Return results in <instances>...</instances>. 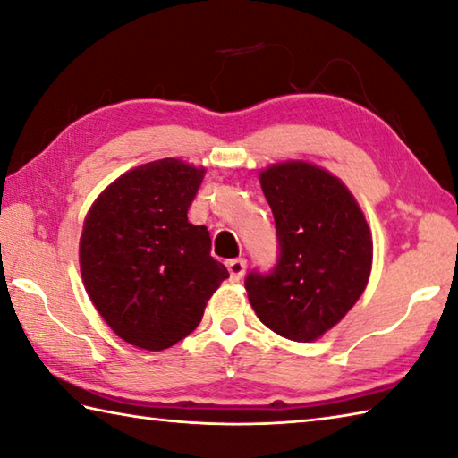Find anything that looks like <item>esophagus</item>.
Returning a JSON list of instances; mask_svg holds the SVG:
<instances>
[{
	"label": "esophagus",
	"mask_w": 458,
	"mask_h": 458,
	"mask_svg": "<svg viewBox=\"0 0 458 458\" xmlns=\"http://www.w3.org/2000/svg\"><path fill=\"white\" fill-rule=\"evenodd\" d=\"M245 267H247V261H245V259H231V261L227 263V269H229V275H231V281H239L241 277H243Z\"/></svg>",
	"instance_id": "34e87169"
}]
</instances>
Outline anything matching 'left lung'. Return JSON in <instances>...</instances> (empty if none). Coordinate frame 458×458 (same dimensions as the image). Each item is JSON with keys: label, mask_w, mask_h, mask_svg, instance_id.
I'll list each match as a JSON object with an SVG mask.
<instances>
[{"label": "left lung", "mask_w": 458, "mask_h": 458, "mask_svg": "<svg viewBox=\"0 0 458 458\" xmlns=\"http://www.w3.org/2000/svg\"><path fill=\"white\" fill-rule=\"evenodd\" d=\"M279 241L269 273L251 271L245 289L261 323L284 339L310 343L357 303L373 265V237L339 177L307 161L259 174Z\"/></svg>", "instance_id": "8db88e82"}]
</instances>
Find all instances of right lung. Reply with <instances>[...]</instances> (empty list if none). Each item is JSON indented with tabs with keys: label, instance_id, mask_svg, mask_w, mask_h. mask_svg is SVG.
I'll list each match as a JSON object with an SVG mask.
<instances>
[{
	"label": "right lung",
	"instance_id": "right-lung-1",
	"mask_svg": "<svg viewBox=\"0 0 458 458\" xmlns=\"http://www.w3.org/2000/svg\"><path fill=\"white\" fill-rule=\"evenodd\" d=\"M203 175L174 157L145 163L117 177L85 217V291L114 333L140 349H169L193 333L229 277L211 257L209 231L187 219Z\"/></svg>",
	"mask_w": 458,
	"mask_h": 458
}]
</instances>
